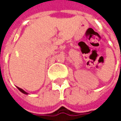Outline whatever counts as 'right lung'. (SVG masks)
I'll use <instances>...</instances> for the list:
<instances>
[{"label":"right lung","instance_id":"add662e5","mask_svg":"<svg viewBox=\"0 0 121 121\" xmlns=\"http://www.w3.org/2000/svg\"><path fill=\"white\" fill-rule=\"evenodd\" d=\"M17 87V89H18L21 92H22L23 94H26V95H27V94H28V93H27L26 91H24L23 90V89H21V88L19 87Z\"/></svg>","mask_w":121,"mask_h":121}]
</instances>
